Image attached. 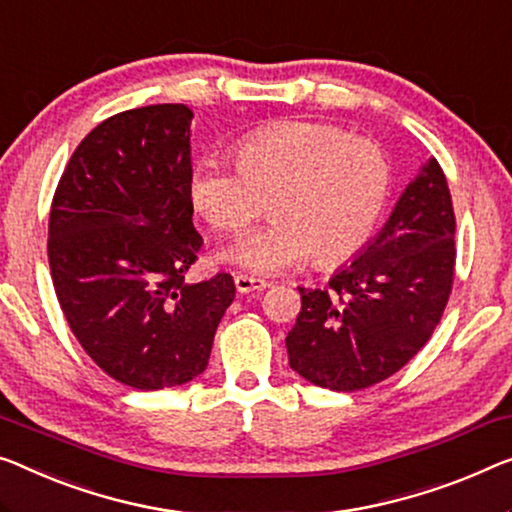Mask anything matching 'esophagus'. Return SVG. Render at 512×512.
I'll return each instance as SVG.
<instances>
[{"label":"esophagus","instance_id":"obj_1","mask_svg":"<svg viewBox=\"0 0 512 512\" xmlns=\"http://www.w3.org/2000/svg\"><path fill=\"white\" fill-rule=\"evenodd\" d=\"M234 285H236V292H239V294H253V292H264V289L269 287V282L262 280V278L246 276V273H236Z\"/></svg>","mask_w":512,"mask_h":512}]
</instances>
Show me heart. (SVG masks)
<instances>
[{"label": "heart", "instance_id": "b5f03b06", "mask_svg": "<svg viewBox=\"0 0 512 512\" xmlns=\"http://www.w3.org/2000/svg\"><path fill=\"white\" fill-rule=\"evenodd\" d=\"M234 163L197 165L190 197L220 234L243 230L271 197L273 220L223 253L257 276L310 257L322 266L345 262L375 234L391 193V165L379 144L331 124L262 128L236 144Z\"/></svg>", "mask_w": 512, "mask_h": 512}]
</instances>
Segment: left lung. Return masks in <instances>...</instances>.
I'll list each match as a JSON object with an SVG mask.
<instances>
[{"label": "left lung", "instance_id": "left-lung-1", "mask_svg": "<svg viewBox=\"0 0 512 512\" xmlns=\"http://www.w3.org/2000/svg\"><path fill=\"white\" fill-rule=\"evenodd\" d=\"M455 276V213L437 158L418 177L375 239L340 266L324 289L301 292L285 345L310 384L361 391L395 375L437 329Z\"/></svg>", "mask_w": 512, "mask_h": 512}]
</instances>
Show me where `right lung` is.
Returning <instances> with one entry per match:
<instances>
[{
  "instance_id": "1",
  "label": "right lung",
  "mask_w": 512,
  "mask_h": 512,
  "mask_svg": "<svg viewBox=\"0 0 512 512\" xmlns=\"http://www.w3.org/2000/svg\"><path fill=\"white\" fill-rule=\"evenodd\" d=\"M190 119L181 103L114 114L68 160L48 225V259L68 326L105 375L137 391L207 368L234 301L230 273L186 282L193 227Z\"/></svg>"
}]
</instances>
